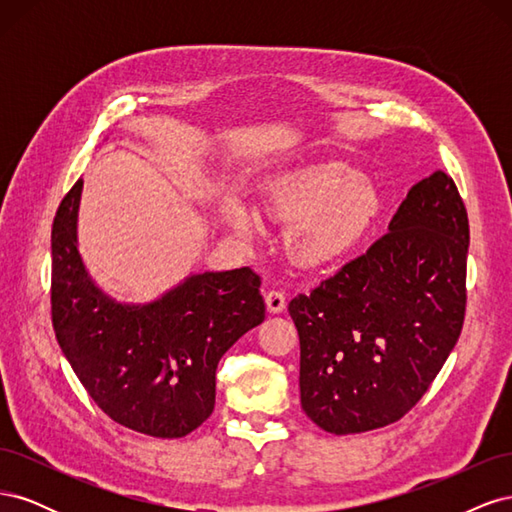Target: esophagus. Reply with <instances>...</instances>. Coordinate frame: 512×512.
Returning a JSON list of instances; mask_svg holds the SVG:
<instances>
[{
  "mask_svg": "<svg viewBox=\"0 0 512 512\" xmlns=\"http://www.w3.org/2000/svg\"><path fill=\"white\" fill-rule=\"evenodd\" d=\"M265 303H267V309L269 314H282L286 309V297L284 292L280 290H271L265 294Z\"/></svg>",
  "mask_w": 512,
  "mask_h": 512,
  "instance_id": "esophagus-1",
  "label": "esophagus"
}]
</instances>
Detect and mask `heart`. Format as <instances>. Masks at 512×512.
I'll return each instance as SVG.
<instances>
[{
    "instance_id": "heart-1",
    "label": "heart",
    "mask_w": 512,
    "mask_h": 512,
    "mask_svg": "<svg viewBox=\"0 0 512 512\" xmlns=\"http://www.w3.org/2000/svg\"><path fill=\"white\" fill-rule=\"evenodd\" d=\"M258 205L267 218L288 224L284 243L294 265L318 269L361 241L380 211V194L344 164H316L269 179ZM218 215L232 237L252 239L254 215L241 200L224 198Z\"/></svg>"
}]
</instances>
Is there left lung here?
Here are the masks:
<instances>
[{
  "label": "left lung",
  "mask_w": 512,
  "mask_h": 512,
  "mask_svg": "<svg viewBox=\"0 0 512 512\" xmlns=\"http://www.w3.org/2000/svg\"><path fill=\"white\" fill-rule=\"evenodd\" d=\"M468 213L436 170L389 232L288 312L301 342V408L335 436L399 421L453 352L466 314Z\"/></svg>",
  "instance_id": "obj_1"
}]
</instances>
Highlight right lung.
<instances>
[{
  "mask_svg": "<svg viewBox=\"0 0 512 512\" xmlns=\"http://www.w3.org/2000/svg\"><path fill=\"white\" fill-rule=\"evenodd\" d=\"M83 179L57 209L53 329L91 399L115 423L153 438H183L215 406V369L226 350L265 320L252 269L205 271L147 303L104 292L79 252Z\"/></svg>",
  "mask_w": 512,
  "mask_h": 512,
  "instance_id": "add662e5",
  "label": "right lung"
}]
</instances>
